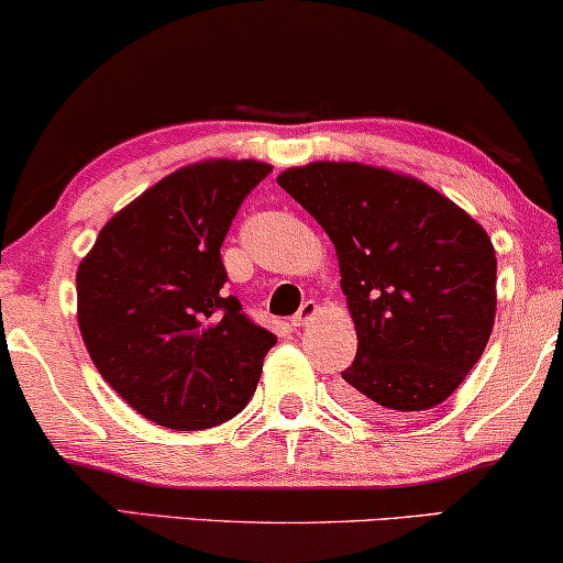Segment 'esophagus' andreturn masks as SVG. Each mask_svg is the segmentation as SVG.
<instances>
[{"instance_id": "34e87169", "label": "esophagus", "mask_w": 563, "mask_h": 563, "mask_svg": "<svg viewBox=\"0 0 563 563\" xmlns=\"http://www.w3.org/2000/svg\"><path fill=\"white\" fill-rule=\"evenodd\" d=\"M318 312H320V307H318V302H314V299H307V302L299 307V312L295 314V318H291V325L295 328H305V325H310V322L318 318Z\"/></svg>"}]
</instances>
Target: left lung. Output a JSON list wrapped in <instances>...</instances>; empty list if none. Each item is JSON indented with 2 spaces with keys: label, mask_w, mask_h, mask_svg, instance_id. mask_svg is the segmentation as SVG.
<instances>
[{
  "label": "left lung",
  "mask_w": 563,
  "mask_h": 563,
  "mask_svg": "<svg viewBox=\"0 0 563 563\" xmlns=\"http://www.w3.org/2000/svg\"><path fill=\"white\" fill-rule=\"evenodd\" d=\"M335 245L358 351L341 399L366 415L449 399L487 349L497 258L487 230L415 176L312 161L276 176Z\"/></svg>",
  "instance_id": "left-lung-1"
}]
</instances>
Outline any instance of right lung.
<instances>
[{
  "label": "right lung",
  "instance_id": "1",
  "mask_svg": "<svg viewBox=\"0 0 563 563\" xmlns=\"http://www.w3.org/2000/svg\"><path fill=\"white\" fill-rule=\"evenodd\" d=\"M268 172L230 158L176 168L122 207L81 258L84 345L104 382L156 426H220L256 391L276 335L222 291L220 245Z\"/></svg>",
  "mask_w": 563,
  "mask_h": 563
}]
</instances>
